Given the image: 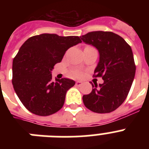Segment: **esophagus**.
I'll return each mask as SVG.
<instances>
[{"mask_svg": "<svg viewBox=\"0 0 149 149\" xmlns=\"http://www.w3.org/2000/svg\"><path fill=\"white\" fill-rule=\"evenodd\" d=\"M82 84H83V83L80 81H78L76 82V86H81Z\"/></svg>", "mask_w": 149, "mask_h": 149, "instance_id": "34e87169", "label": "esophagus"}]
</instances>
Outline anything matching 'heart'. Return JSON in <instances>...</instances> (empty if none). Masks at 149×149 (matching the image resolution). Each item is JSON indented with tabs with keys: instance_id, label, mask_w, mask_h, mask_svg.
<instances>
[{
	"instance_id": "b5f03b06",
	"label": "heart",
	"mask_w": 149,
	"mask_h": 149,
	"mask_svg": "<svg viewBox=\"0 0 149 149\" xmlns=\"http://www.w3.org/2000/svg\"><path fill=\"white\" fill-rule=\"evenodd\" d=\"M74 75L76 76V77H80V76H81V72L80 71H75L74 72Z\"/></svg>"
}]
</instances>
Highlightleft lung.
Returning <instances> with one entry per match:
<instances>
[{
	"label": "left lung",
	"mask_w": 149,
	"mask_h": 149,
	"mask_svg": "<svg viewBox=\"0 0 149 149\" xmlns=\"http://www.w3.org/2000/svg\"><path fill=\"white\" fill-rule=\"evenodd\" d=\"M99 52L94 77H101L102 84H94L89 94L83 96L86 108L107 113L119 107L127 98L134 81L136 65L131 46L120 36L109 31H93L81 36Z\"/></svg>",
	"instance_id": "left-lung-1"
}]
</instances>
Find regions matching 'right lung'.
<instances>
[{
  "label": "right lung",
  "instance_id": "1",
  "mask_svg": "<svg viewBox=\"0 0 149 149\" xmlns=\"http://www.w3.org/2000/svg\"><path fill=\"white\" fill-rule=\"evenodd\" d=\"M82 42L79 36L43 33L29 38L13 59V88L23 105L42 116L63 107L66 92L75 84L68 78L52 81L51 71L69 48Z\"/></svg>",
  "mask_w": 149,
  "mask_h": 149
}]
</instances>
